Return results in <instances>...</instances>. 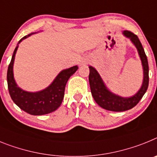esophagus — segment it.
Masks as SVG:
<instances>
[{"label": "esophagus", "instance_id": "esophagus-1", "mask_svg": "<svg viewBox=\"0 0 157 157\" xmlns=\"http://www.w3.org/2000/svg\"><path fill=\"white\" fill-rule=\"evenodd\" d=\"M84 63H86V62H82V63H80V65H82V64Z\"/></svg>", "mask_w": 157, "mask_h": 157}]
</instances>
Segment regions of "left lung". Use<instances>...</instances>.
Returning <instances> with one entry per match:
<instances>
[{"instance_id": "obj_1", "label": "left lung", "mask_w": 157, "mask_h": 157, "mask_svg": "<svg viewBox=\"0 0 157 157\" xmlns=\"http://www.w3.org/2000/svg\"><path fill=\"white\" fill-rule=\"evenodd\" d=\"M125 37L130 39L137 48L139 57L141 58L143 68V81L138 92L129 97H122L113 93L106 86L97 70L92 66H89V84L91 92L95 101L102 108L111 111H125L135 107L146 92L148 86V64L144 50L138 37L129 31L122 32Z\"/></svg>"}]
</instances>
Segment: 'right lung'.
I'll return each instance as SVG.
<instances>
[{"label": "right lung", "mask_w": 157, "mask_h": 157, "mask_svg": "<svg viewBox=\"0 0 157 157\" xmlns=\"http://www.w3.org/2000/svg\"><path fill=\"white\" fill-rule=\"evenodd\" d=\"M33 34L35 33L26 35L19 41L8 68L7 82L11 98L21 110L32 115H43L56 111L61 106L64 98L66 83L69 77L78 69V66L75 65L61 71L47 88L39 92H27L20 88L16 84L13 74L15 56L19 44Z\"/></svg>", "instance_id": "add662e5"}]
</instances>
